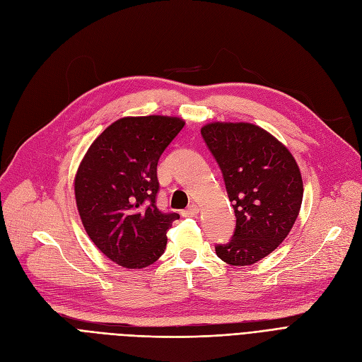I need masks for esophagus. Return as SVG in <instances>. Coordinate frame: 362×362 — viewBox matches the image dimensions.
<instances>
[{
	"label": "esophagus",
	"instance_id": "esophagus-1",
	"mask_svg": "<svg viewBox=\"0 0 362 362\" xmlns=\"http://www.w3.org/2000/svg\"><path fill=\"white\" fill-rule=\"evenodd\" d=\"M198 213H199V207L195 206V204H191L188 209L182 211V215H183L185 218H195V216L198 215Z\"/></svg>",
	"mask_w": 362,
	"mask_h": 362
}]
</instances>
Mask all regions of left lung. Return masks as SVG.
<instances>
[{"label": "left lung", "instance_id": "1", "mask_svg": "<svg viewBox=\"0 0 362 362\" xmlns=\"http://www.w3.org/2000/svg\"><path fill=\"white\" fill-rule=\"evenodd\" d=\"M202 136L222 171L235 213L228 243L216 255L231 265H252L272 253L289 234L303 202L296 159L270 132L252 124L215 122Z\"/></svg>", "mask_w": 362, "mask_h": 362}]
</instances>
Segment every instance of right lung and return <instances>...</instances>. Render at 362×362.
<instances>
[{"instance_id": "right-lung-1", "label": "right lung", "mask_w": 362, "mask_h": 362, "mask_svg": "<svg viewBox=\"0 0 362 362\" xmlns=\"http://www.w3.org/2000/svg\"><path fill=\"white\" fill-rule=\"evenodd\" d=\"M179 117H122L90 144L76 174L74 194L89 238L125 269H144L163 255L177 213L156 207V167L182 131Z\"/></svg>"}]
</instances>
